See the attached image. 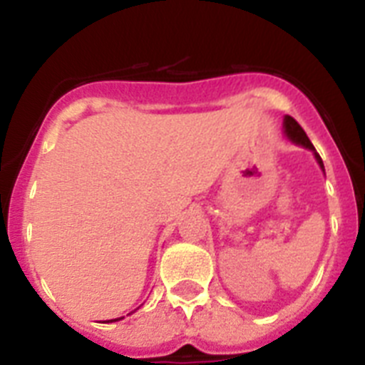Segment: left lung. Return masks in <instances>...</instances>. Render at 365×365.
<instances>
[{
    "label": "left lung",
    "instance_id": "left-lung-1",
    "mask_svg": "<svg viewBox=\"0 0 365 365\" xmlns=\"http://www.w3.org/2000/svg\"><path fill=\"white\" fill-rule=\"evenodd\" d=\"M283 130H285V135L289 138H291L292 143L299 144V146L307 148V150H311L312 153H314L316 160H318V164H320V168L324 170V163H322V157L318 153H316L314 146H312V143L309 140V137L305 135V131L302 130V125L298 124V122L294 120L292 117H289V115H285V118H283Z\"/></svg>",
    "mask_w": 365,
    "mask_h": 365
}]
</instances>
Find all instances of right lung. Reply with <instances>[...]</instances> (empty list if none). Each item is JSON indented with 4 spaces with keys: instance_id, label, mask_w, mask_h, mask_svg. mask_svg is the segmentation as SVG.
Instances as JSON below:
<instances>
[{
    "instance_id": "obj_1",
    "label": "right lung",
    "mask_w": 365,
    "mask_h": 365,
    "mask_svg": "<svg viewBox=\"0 0 365 365\" xmlns=\"http://www.w3.org/2000/svg\"><path fill=\"white\" fill-rule=\"evenodd\" d=\"M117 320H122V318H117ZM117 320H111V322H117Z\"/></svg>"
}]
</instances>
